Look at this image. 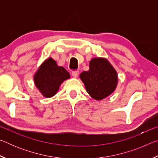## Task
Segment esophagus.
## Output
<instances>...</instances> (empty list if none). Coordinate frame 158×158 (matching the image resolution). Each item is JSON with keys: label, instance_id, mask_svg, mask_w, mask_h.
I'll use <instances>...</instances> for the list:
<instances>
[{"label": "esophagus", "instance_id": "esophagus-1", "mask_svg": "<svg viewBox=\"0 0 158 158\" xmlns=\"http://www.w3.org/2000/svg\"><path fill=\"white\" fill-rule=\"evenodd\" d=\"M79 71H75V72H73V73H72V75H73V77H77L79 75Z\"/></svg>", "mask_w": 158, "mask_h": 158}]
</instances>
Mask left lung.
<instances>
[{
  "mask_svg": "<svg viewBox=\"0 0 158 158\" xmlns=\"http://www.w3.org/2000/svg\"><path fill=\"white\" fill-rule=\"evenodd\" d=\"M85 89L91 97L100 100L116 89L118 83L116 71L105 58H96L90 61L89 70L80 74Z\"/></svg>",
  "mask_w": 158,
  "mask_h": 158,
  "instance_id": "1",
  "label": "left lung"
}]
</instances>
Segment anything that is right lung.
I'll use <instances>...</instances> for the list:
<instances>
[{"mask_svg": "<svg viewBox=\"0 0 158 158\" xmlns=\"http://www.w3.org/2000/svg\"><path fill=\"white\" fill-rule=\"evenodd\" d=\"M69 77L65 68L58 66L56 62L49 58L40 67L34 76V81L43 96L51 98L56 93L60 85Z\"/></svg>", "mask_w": 158, "mask_h": 158, "instance_id": "1", "label": "right lung"}]
</instances>
